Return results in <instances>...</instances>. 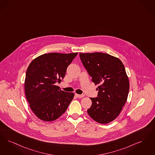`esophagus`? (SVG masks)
<instances>
[{
    "label": "esophagus",
    "instance_id": "34e87169",
    "mask_svg": "<svg viewBox=\"0 0 155 155\" xmlns=\"http://www.w3.org/2000/svg\"><path fill=\"white\" fill-rule=\"evenodd\" d=\"M75 96L78 98H82L84 97L85 96V95L84 94H75Z\"/></svg>",
    "mask_w": 155,
    "mask_h": 155
}]
</instances>
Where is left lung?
I'll use <instances>...</instances> for the list:
<instances>
[{
    "instance_id": "1",
    "label": "left lung",
    "mask_w": 155,
    "mask_h": 155,
    "mask_svg": "<svg viewBox=\"0 0 155 155\" xmlns=\"http://www.w3.org/2000/svg\"><path fill=\"white\" fill-rule=\"evenodd\" d=\"M80 56L92 82L99 85L97 97L90 98L92 104L87 114L98 123L108 124L118 117L127 99L129 81L124 64L105 53H80Z\"/></svg>"
}]
</instances>
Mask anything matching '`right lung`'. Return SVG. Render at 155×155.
<instances>
[{
    "label": "right lung",
    "instance_id": "obj_1",
    "mask_svg": "<svg viewBox=\"0 0 155 155\" xmlns=\"http://www.w3.org/2000/svg\"><path fill=\"white\" fill-rule=\"evenodd\" d=\"M78 53H48L35 58L26 73L25 92L32 111L37 118L51 122L66 111L74 93L61 91L60 83L67 68Z\"/></svg>",
    "mask_w": 155,
    "mask_h": 155
}]
</instances>
